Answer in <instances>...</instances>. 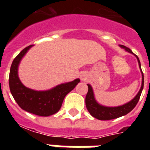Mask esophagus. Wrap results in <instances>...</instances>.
Instances as JSON below:
<instances>
[{
    "mask_svg": "<svg viewBox=\"0 0 150 150\" xmlns=\"http://www.w3.org/2000/svg\"><path fill=\"white\" fill-rule=\"evenodd\" d=\"M85 77H86V76H85V75H82V79H84Z\"/></svg>",
    "mask_w": 150,
    "mask_h": 150,
    "instance_id": "esophagus-1",
    "label": "esophagus"
}]
</instances>
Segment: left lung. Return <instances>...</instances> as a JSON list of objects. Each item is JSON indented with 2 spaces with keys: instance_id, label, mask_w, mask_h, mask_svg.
Masks as SVG:
<instances>
[{
  "instance_id": "8db88e82",
  "label": "left lung",
  "mask_w": 150,
  "mask_h": 150,
  "mask_svg": "<svg viewBox=\"0 0 150 150\" xmlns=\"http://www.w3.org/2000/svg\"><path fill=\"white\" fill-rule=\"evenodd\" d=\"M120 47L125 49V50H127L128 52L132 53V50L129 49V48H128V47L123 46V45H120ZM136 57L137 59L139 67L141 68V62H140V60H139L137 56L136 55ZM141 71H142V68H141ZM142 87H141V89H140V91L137 93V95L130 102L124 104L122 106H119V107H104V106H102L100 104H98L97 102L96 101V100H95L94 94H93V91H92V88H91V85L88 84V93H87V96H86V98H85V103H86V107H87V109H88V112H90V114L93 117H95V118H96L98 120H108L116 119V118L125 116L126 114L130 112L135 108L137 104L138 103L140 96L142 95V91L143 90V87H144V75H143L142 71Z\"/></svg>"
}]
</instances>
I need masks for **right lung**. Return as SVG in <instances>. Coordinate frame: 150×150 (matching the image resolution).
<instances>
[{
  "mask_svg": "<svg viewBox=\"0 0 150 150\" xmlns=\"http://www.w3.org/2000/svg\"><path fill=\"white\" fill-rule=\"evenodd\" d=\"M32 45L19 53L12 62L8 83L10 91L21 108L37 116H49L56 113L62 106V101L69 92L79 83V79L67 83L58 85L49 91H38L25 87L18 75V68L21 58Z\"/></svg>",
  "mask_w": 150,
  "mask_h": 150,
  "instance_id": "add662e5",
  "label": "right lung"
}]
</instances>
